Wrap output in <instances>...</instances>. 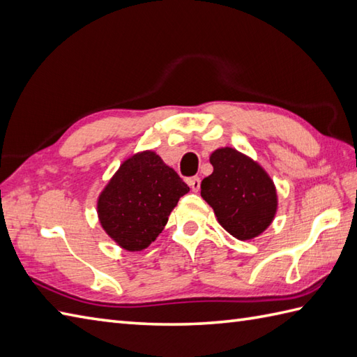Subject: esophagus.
Masks as SVG:
<instances>
[{
    "label": "esophagus",
    "instance_id": "34e87169",
    "mask_svg": "<svg viewBox=\"0 0 357 357\" xmlns=\"http://www.w3.org/2000/svg\"><path fill=\"white\" fill-rule=\"evenodd\" d=\"M187 184L190 185V188L193 190V192H199V188H201V179H199L197 176L188 178V179H187Z\"/></svg>",
    "mask_w": 357,
    "mask_h": 357
}]
</instances>
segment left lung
I'll return each mask as SVG.
<instances>
[{"instance_id": "left-lung-1", "label": "left lung", "mask_w": 357, "mask_h": 357, "mask_svg": "<svg viewBox=\"0 0 357 357\" xmlns=\"http://www.w3.org/2000/svg\"><path fill=\"white\" fill-rule=\"evenodd\" d=\"M213 173L204 178L201 196L218 222L238 240H251L266 229L278 208L273 181L261 165L233 147L210 155Z\"/></svg>"}]
</instances>
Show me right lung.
Returning <instances> with one entry per match:
<instances>
[{"label": "right lung", "mask_w": 357, "mask_h": 357, "mask_svg": "<svg viewBox=\"0 0 357 357\" xmlns=\"http://www.w3.org/2000/svg\"><path fill=\"white\" fill-rule=\"evenodd\" d=\"M190 192L153 151L124 160L97 199L105 233L126 251H143L160 236L179 197Z\"/></svg>", "instance_id": "right-lung-1"}]
</instances>
